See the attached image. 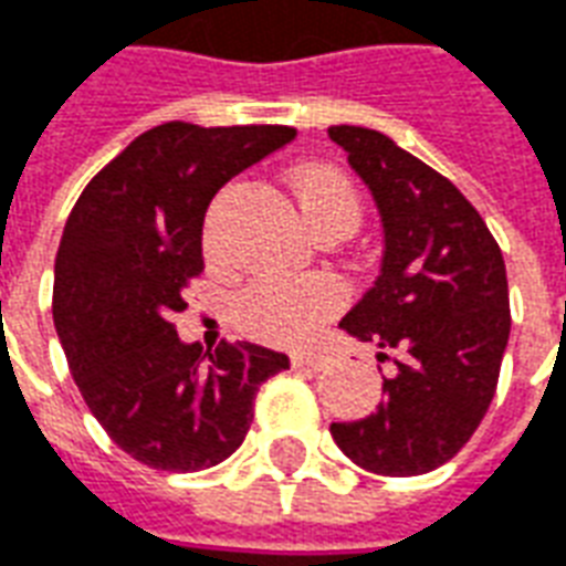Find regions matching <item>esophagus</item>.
<instances>
[{
  "mask_svg": "<svg viewBox=\"0 0 566 566\" xmlns=\"http://www.w3.org/2000/svg\"><path fill=\"white\" fill-rule=\"evenodd\" d=\"M292 367L325 369L328 367V358H325V355H313V352H295V355H292Z\"/></svg>",
  "mask_w": 566,
  "mask_h": 566,
  "instance_id": "obj_1",
  "label": "esophagus"
}]
</instances>
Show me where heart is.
<instances>
[{
    "label": "heart",
    "mask_w": 566,
    "mask_h": 566,
    "mask_svg": "<svg viewBox=\"0 0 566 566\" xmlns=\"http://www.w3.org/2000/svg\"><path fill=\"white\" fill-rule=\"evenodd\" d=\"M292 190L310 227L322 229L334 220L358 223L360 199L343 172L331 167H301ZM346 301L334 277H262L238 298V328L271 346L307 343Z\"/></svg>",
    "instance_id": "obj_1"
}]
</instances>
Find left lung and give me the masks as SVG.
Listing matches in <instances>:
<instances>
[{"label":"left lung","mask_w":566,"mask_h":566,"mask_svg":"<svg viewBox=\"0 0 566 566\" xmlns=\"http://www.w3.org/2000/svg\"><path fill=\"white\" fill-rule=\"evenodd\" d=\"M379 206L381 274L339 328L394 352L379 409L331 423L348 460L411 478L453 460L474 436L499 385L510 337L507 271L499 241L453 181L369 127L334 125Z\"/></svg>","instance_id":"obj_1"}]
</instances>
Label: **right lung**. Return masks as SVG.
Here are the masks:
<instances>
[{
    "label": "right lung",
    "mask_w": 566,
    "mask_h": 566,
    "mask_svg": "<svg viewBox=\"0 0 566 566\" xmlns=\"http://www.w3.org/2000/svg\"><path fill=\"white\" fill-rule=\"evenodd\" d=\"M292 139L286 125H157L88 181L67 218L56 334L88 411L148 469L202 471L232 457L259 385L289 369L286 355L256 343H181L172 316L202 274L214 193Z\"/></svg>",
    "instance_id": "1"
}]
</instances>
